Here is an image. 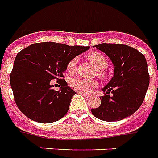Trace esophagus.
<instances>
[{
  "label": "esophagus",
  "mask_w": 158,
  "mask_h": 158,
  "mask_svg": "<svg viewBox=\"0 0 158 158\" xmlns=\"http://www.w3.org/2000/svg\"><path fill=\"white\" fill-rule=\"evenodd\" d=\"M79 93H80V94H81L82 95H84L85 97H87V98H88V97H89V94H85V93H82V92H79Z\"/></svg>",
  "instance_id": "34e87169"
}]
</instances>
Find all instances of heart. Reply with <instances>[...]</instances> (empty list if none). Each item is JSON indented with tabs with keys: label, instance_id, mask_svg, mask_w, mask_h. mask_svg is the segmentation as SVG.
<instances>
[{
	"label": "heart",
	"instance_id": "1",
	"mask_svg": "<svg viewBox=\"0 0 158 158\" xmlns=\"http://www.w3.org/2000/svg\"><path fill=\"white\" fill-rule=\"evenodd\" d=\"M88 59L98 69V76L99 77H101V78H105L106 76L105 69L108 65L106 57L100 52H93L88 54ZM76 64H77V59L75 58V59H71L70 62L67 64V71L69 73L73 72L74 69L76 67ZM70 85L71 88L74 89V90L84 93V92H88L89 90H91L93 88H94L95 86L97 85V82L94 81V80H88V79L77 77V78H73L70 81Z\"/></svg>",
	"mask_w": 158,
	"mask_h": 158
}]
</instances>
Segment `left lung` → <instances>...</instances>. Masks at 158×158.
I'll list each match as a JSON object with an SVG mask.
<instances>
[{"label":"left lung","mask_w":158,"mask_h":158,"mask_svg":"<svg viewBox=\"0 0 158 158\" xmlns=\"http://www.w3.org/2000/svg\"><path fill=\"white\" fill-rule=\"evenodd\" d=\"M95 48L109 57L114 64V76L103 88L101 104L92 109L95 117L106 122L123 120L140 107L148 89L150 76L145 56L132 47L101 43Z\"/></svg>","instance_id":"left-lung-1"}]
</instances>
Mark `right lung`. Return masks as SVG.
<instances>
[{"instance_id": "obj_1", "label": "right lung", "mask_w": 158, "mask_h": 158, "mask_svg": "<svg viewBox=\"0 0 158 158\" xmlns=\"http://www.w3.org/2000/svg\"><path fill=\"white\" fill-rule=\"evenodd\" d=\"M89 47L68 46L53 41L34 43L17 54L10 75L14 100L30 119L49 123L61 119L76 94L64 79L67 64ZM57 79L56 91L50 81Z\"/></svg>"}]
</instances>
